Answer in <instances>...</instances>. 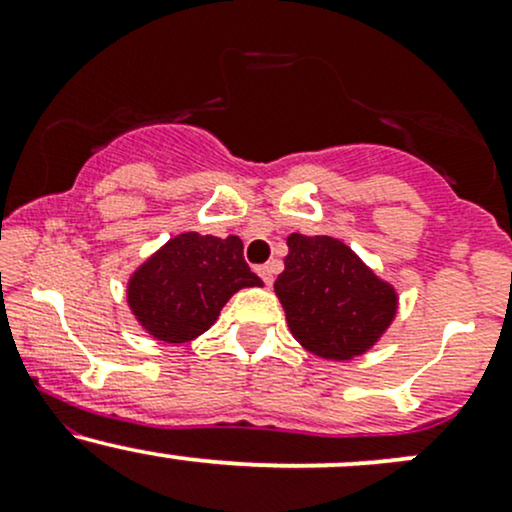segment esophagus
<instances>
[{
  "instance_id": "obj_1",
  "label": "esophagus",
  "mask_w": 512,
  "mask_h": 512,
  "mask_svg": "<svg viewBox=\"0 0 512 512\" xmlns=\"http://www.w3.org/2000/svg\"><path fill=\"white\" fill-rule=\"evenodd\" d=\"M257 274L262 276V281L267 286L274 284V264H262V267H257Z\"/></svg>"
}]
</instances>
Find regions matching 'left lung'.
<instances>
[{
	"label": "left lung",
	"mask_w": 512,
	"mask_h": 512,
	"mask_svg": "<svg viewBox=\"0 0 512 512\" xmlns=\"http://www.w3.org/2000/svg\"><path fill=\"white\" fill-rule=\"evenodd\" d=\"M274 291L289 330L315 356L346 361L380 339L397 313V293L342 240L291 233Z\"/></svg>",
	"instance_id": "left-lung-1"
}]
</instances>
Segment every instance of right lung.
Wrapping results in <instances>:
<instances>
[{"instance_id":"1","label":"right lung","mask_w":512,"mask_h":512,"mask_svg":"<svg viewBox=\"0 0 512 512\" xmlns=\"http://www.w3.org/2000/svg\"><path fill=\"white\" fill-rule=\"evenodd\" d=\"M262 286L238 236L182 233L151 255L127 286V303L146 332L182 344L207 332L233 293Z\"/></svg>"}]
</instances>
